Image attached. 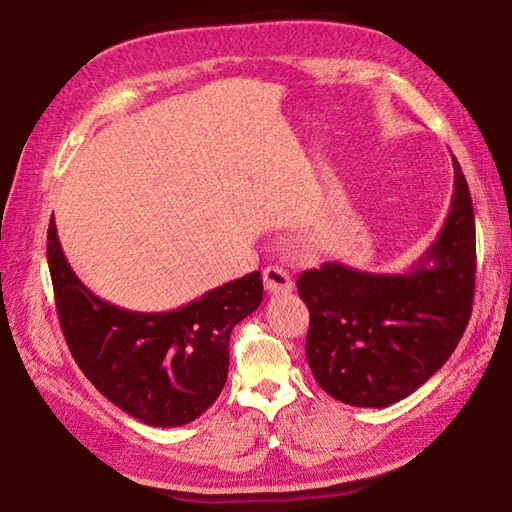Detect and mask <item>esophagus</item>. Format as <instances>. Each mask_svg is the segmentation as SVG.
I'll return each instance as SVG.
<instances>
[{
  "label": "esophagus",
  "mask_w": 512,
  "mask_h": 512,
  "mask_svg": "<svg viewBox=\"0 0 512 512\" xmlns=\"http://www.w3.org/2000/svg\"><path fill=\"white\" fill-rule=\"evenodd\" d=\"M264 286L270 295H290L292 288H295L290 275L279 266H268L264 270Z\"/></svg>",
  "instance_id": "1"
}]
</instances>
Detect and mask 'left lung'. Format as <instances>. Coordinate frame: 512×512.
<instances>
[{"instance_id":"obj_1","label":"left lung","mask_w":512,"mask_h":512,"mask_svg":"<svg viewBox=\"0 0 512 512\" xmlns=\"http://www.w3.org/2000/svg\"><path fill=\"white\" fill-rule=\"evenodd\" d=\"M451 209L407 273H365L325 262L297 279L310 310L306 356L323 391L352 407H389L449 361L471 319L475 217L453 156Z\"/></svg>"}]
</instances>
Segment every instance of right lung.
<instances>
[{
	"label": "right lung",
	"mask_w": 512,
	"mask_h": 512,
	"mask_svg": "<svg viewBox=\"0 0 512 512\" xmlns=\"http://www.w3.org/2000/svg\"><path fill=\"white\" fill-rule=\"evenodd\" d=\"M48 266L76 365L107 400L151 427H180L213 405L226 383L231 332L264 297L262 275L255 270L178 310L118 308L74 275L54 220Z\"/></svg>",
	"instance_id": "1"
}]
</instances>
